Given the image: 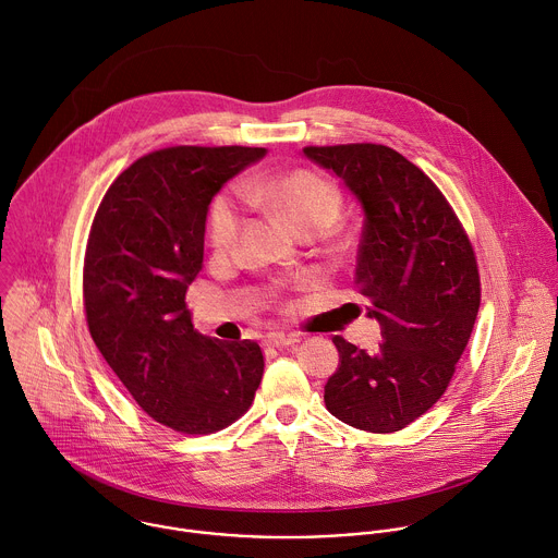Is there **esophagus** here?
<instances>
[{"instance_id": "obj_1", "label": "esophagus", "mask_w": 558, "mask_h": 558, "mask_svg": "<svg viewBox=\"0 0 558 558\" xmlns=\"http://www.w3.org/2000/svg\"><path fill=\"white\" fill-rule=\"evenodd\" d=\"M267 347H274V349H284V347H291V344H295V342H300V338L298 336H293V333H269L267 336Z\"/></svg>"}]
</instances>
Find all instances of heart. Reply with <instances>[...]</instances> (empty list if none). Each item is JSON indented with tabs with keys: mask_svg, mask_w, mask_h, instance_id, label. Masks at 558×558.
<instances>
[{
	"mask_svg": "<svg viewBox=\"0 0 558 558\" xmlns=\"http://www.w3.org/2000/svg\"><path fill=\"white\" fill-rule=\"evenodd\" d=\"M252 205L278 214L298 233L327 231L340 216L342 196L323 174L293 170L269 179H254L243 185ZM241 229V207L231 194H220L209 209V243L216 252H229Z\"/></svg>",
	"mask_w": 558,
	"mask_h": 558,
	"instance_id": "b5f03b06",
	"label": "heart"
}]
</instances>
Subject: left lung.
Returning a JSON list of instances; mask_svg holds the SVG:
<instances>
[{
  "instance_id": "left-lung-1",
  "label": "left lung",
  "mask_w": 558,
  "mask_h": 558,
  "mask_svg": "<svg viewBox=\"0 0 558 558\" xmlns=\"http://www.w3.org/2000/svg\"><path fill=\"white\" fill-rule=\"evenodd\" d=\"M355 196L364 225L355 287L381 344L368 353L333 338L340 364L325 404L340 422L392 433L446 392L480 313V271L437 185L400 151L375 143L304 147Z\"/></svg>"
}]
</instances>
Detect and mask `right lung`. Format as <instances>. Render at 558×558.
I'll return each instance as SVG.
<instances>
[{"label":"right lung","mask_w":558,"mask_h":558,"mask_svg":"<svg viewBox=\"0 0 558 558\" xmlns=\"http://www.w3.org/2000/svg\"><path fill=\"white\" fill-rule=\"evenodd\" d=\"M265 154L241 145L151 151L110 185L93 222L84 265L90 336L136 404L185 435L235 422L263 379L260 347L201 336L185 293L203 265L211 198Z\"/></svg>","instance_id":"obj_1"}]
</instances>
